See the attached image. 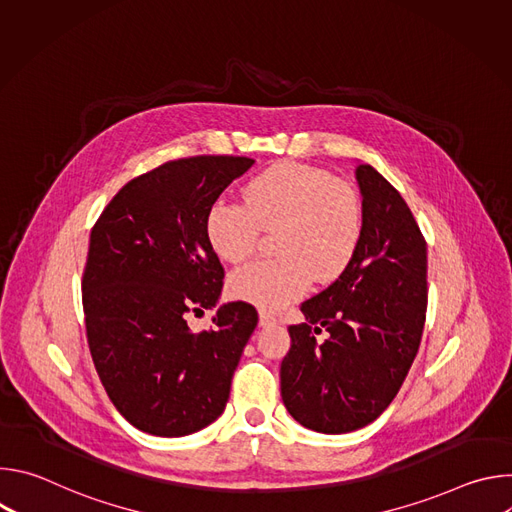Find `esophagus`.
I'll use <instances>...</instances> for the list:
<instances>
[{
    "label": "esophagus",
    "instance_id": "obj_1",
    "mask_svg": "<svg viewBox=\"0 0 512 512\" xmlns=\"http://www.w3.org/2000/svg\"><path fill=\"white\" fill-rule=\"evenodd\" d=\"M259 324H261L263 328H265V326H273V324H277V318H275L273 314L261 310V312H259Z\"/></svg>",
    "mask_w": 512,
    "mask_h": 512
}]
</instances>
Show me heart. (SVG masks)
<instances>
[{
  "instance_id": "obj_1",
  "label": "heart",
  "mask_w": 512,
  "mask_h": 512,
  "mask_svg": "<svg viewBox=\"0 0 512 512\" xmlns=\"http://www.w3.org/2000/svg\"><path fill=\"white\" fill-rule=\"evenodd\" d=\"M358 192L324 168L279 162L245 186V204L216 200L206 235L223 261L243 263L257 249L261 229L275 227L277 259L233 273L231 294L263 310H279L304 296L312 277L334 279L350 263L362 235Z\"/></svg>"
}]
</instances>
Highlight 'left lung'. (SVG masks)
<instances>
[{"instance_id": "1", "label": "left lung", "mask_w": 512, "mask_h": 512, "mask_svg": "<svg viewBox=\"0 0 512 512\" xmlns=\"http://www.w3.org/2000/svg\"><path fill=\"white\" fill-rule=\"evenodd\" d=\"M362 235L338 275L302 304L281 360L289 415L320 433L373 423L399 393L419 350L427 310V245L401 194L369 164L356 168ZM329 332L324 343L315 340Z\"/></svg>"}]
</instances>
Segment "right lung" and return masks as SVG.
Returning <instances> with one entry per match:
<instances>
[{
	"instance_id": "right-lung-1",
	"label": "right lung",
	"mask_w": 512,
	"mask_h": 512,
	"mask_svg": "<svg viewBox=\"0 0 512 512\" xmlns=\"http://www.w3.org/2000/svg\"><path fill=\"white\" fill-rule=\"evenodd\" d=\"M255 160L194 156L129 180L91 231L83 310L97 375L137 429L182 437L225 411L233 373L257 326L247 302L218 308L194 332L188 314L218 302L225 269L206 216Z\"/></svg>"
}]
</instances>
